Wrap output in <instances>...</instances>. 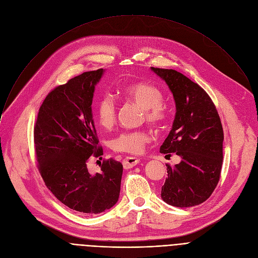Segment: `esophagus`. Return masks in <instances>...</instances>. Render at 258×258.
<instances>
[{
	"label": "esophagus",
	"mask_w": 258,
	"mask_h": 258,
	"mask_svg": "<svg viewBox=\"0 0 258 258\" xmlns=\"http://www.w3.org/2000/svg\"><path fill=\"white\" fill-rule=\"evenodd\" d=\"M139 162H140V159L137 157H126L123 159L122 164H123L124 169H130V168H133L134 166H136L137 164H139Z\"/></svg>",
	"instance_id": "34e87169"
}]
</instances>
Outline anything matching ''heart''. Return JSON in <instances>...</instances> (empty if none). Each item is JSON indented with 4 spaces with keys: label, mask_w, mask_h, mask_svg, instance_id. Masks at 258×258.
<instances>
[{
    "label": "heart",
    "mask_w": 258,
    "mask_h": 258,
    "mask_svg": "<svg viewBox=\"0 0 258 258\" xmlns=\"http://www.w3.org/2000/svg\"><path fill=\"white\" fill-rule=\"evenodd\" d=\"M122 94L128 100L145 109L146 119L152 124H159L166 116V110L162 92L155 86L146 83L127 85L122 89ZM117 107L114 99L109 96H102L97 104L95 113L99 124L109 130L116 121ZM149 136L144 131H124L111 140V148L117 152L139 154L143 151Z\"/></svg>",
    "instance_id": "obj_1"
}]
</instances>
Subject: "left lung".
Instances as JSON below:
<instances>
[{"instance_id":"obj_1","label":"left lung","mask_w":258,"mask_h":258,"mask_svg":"<svg viewBox=\"0 0 258 258\" xmlns=\"http://www.w3.org/2000/svg\"><path fill=\"white\" fill-rule=\"evenodd\" d=\"M172 93L175 116L160 153H175L181 161L167 166L161 198L175 207H192L206 201L220 176L224 131L208 94L173 69L151 67Z\"/></svg>"}]
</instances>
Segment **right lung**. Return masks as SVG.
Instances as JSON below:
<instances>
[{"instance_id": "1", "label": "right lung", "mask_w": 258, "mask_h": 258, "mask_svg": "<svg viewBox=\"0 0 258 258\" xmlns=\"http://www.w3.org/2000/svg\"><path fill=\"white\" fill-rule=\"evenodd\" d=\"M104 70L84 72L51 91L34 126L38 168L47 188L64 205L82 214H98L116 204L122 164L104 160L92 174L91 156L103 155L92 113L95 86Z\"/></svg>"}]
</instances>
